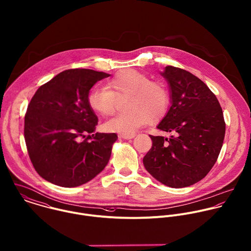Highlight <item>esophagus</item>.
<instances>
[{
  "mask_svg": "<svg viewBox=\"0 0 251 251\" xmlns=\"http://www.w3.org/2000/svg\"><path fill=\"white\" fill-rule=\"evenodd\" d=\"M120 138H122L124 140H131V139L135 138V135L134 134H130V135H128V134H121Z\"/></svg>",
  "mask_w": 251,
  "mask_h": 251,
  "instance_id": "34e87169",
  "label": "esophagus"
}]
</instances>
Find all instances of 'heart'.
Wrapping results in <instances>:
<instances>
[{
    "label": "heart",
    "instance_id": "b5f03b06",
    "mask_svg": "<svg viewBox=\"0 0 251 251\" xmlns=\"http://www.w3.org/2000/svg\"><path fill=\"white\" fill-rule=\"evenodd\" d=\"M127 98L128 112L105 122L107 132L133 134L151 122L161 120L171 103L169 89L163 82L151 80L148 75L133 69L115 74L107 80L106 87L92 88L87 102L94 112L106 117L115 112L118 100Z\"/></svg>",
    "mask_w": 251,
    "mask_h": 251
}]
</instances>
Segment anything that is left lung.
<instances>
[{
    "label": "left lung",
    "instance_id": "obj_1",
    "mask_svg": "<svg viewBox=\"0 0 251 251\" xmlns=\"http://www.w3.org/2000/svg\"><path fill=\"white\" fill-rule=\"evenodd\" d=\"M161 75L169 82L172 105L157 128L173 136L169 140L151 136L152 147L143 161L158 181L182 188L200 181L211 170L226 125L216 96L200 78L173 66Z\"/></svg>",
    "mask_w": 251,
    "mask_h": 251
}]
</instances>
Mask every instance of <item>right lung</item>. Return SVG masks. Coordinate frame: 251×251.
<instances>
[{
    "mask_svg": "<svg viewBox=\"0 0 251 251\" xmlns=\"http://www.w3.org/2000/svg\"><path fill=\"white\" fill-rule=\"evenodd\" d=\"M107 76L89 69L66 70L42 85L30 100L25 143L35 170L46 180L62 187L79 186L108 163L117 135L93 134L98 117L87 102L92 86Z\"/></svg>",
    "mask_w": 251,
    "mask_h": 251,
    "instance_id": "obj_1",
    "label": "right lung"
}]
</instances>
